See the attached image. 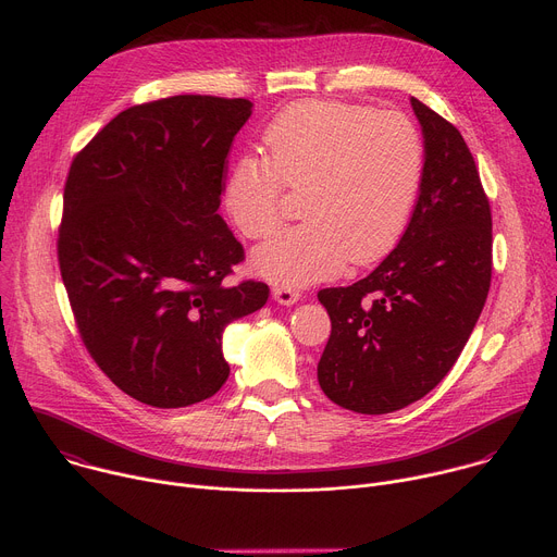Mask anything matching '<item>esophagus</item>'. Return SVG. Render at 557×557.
<instances>
[{"mask_svg":"<svg viewBox=\"0 0 557 557\" xmlns=\"http://www.w3.org/2000/svg\"><path fill=\"white\" fill-rule=\"evenodd\" d=\"M273 297H275L277 304L290 306V304H295L301 295H299V290H295V288H290V286H275V288H273Z\"/></svg>","mask_w":557,"mask_h":557,"instance_id":"34e87169","label":"esophagus"}]
</instances>
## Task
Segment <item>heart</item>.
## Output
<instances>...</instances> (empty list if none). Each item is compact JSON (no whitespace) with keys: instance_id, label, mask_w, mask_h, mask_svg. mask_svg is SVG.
Wrapping results in <instances>:
<instances>
[{"instance_id":"heart-1","label":"heart","mask_w":557,"mask_h":557,"mask_svg":"<svg viewBox=\"0 0 557 557\" xmlns=\"http://www.w3.org/2000/svg\"><path fill=\"white\" fill-rule=\"evenodd\" d=\"M267 156L237 158L224 183V211L249 240L282 224L284 187L304 191V224L253 253V269L282 286L331 280L346 264L383 258L414 211L425 147L401 112L337 101H299L264 132Z\"/></svg>"}]
</instances>
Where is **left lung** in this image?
<instances>
[{"label":"left lung","instance_id":"left-lung-1","mask_svg":"<svg viewBox=\"0 0 557 557\" xmlns=\"http://www.w3.org/2000/svg\"><path fill=\"white\" fill-rule=\"evenodd\" d=\"M410 101L425 147L410 224L368 277L317 293L333 324L317 381L359 414L401 410L434 389L492 284V209L473 156L449 121Z\"/></svg>","mask_w":557,"mask_h":557}]
</instances>
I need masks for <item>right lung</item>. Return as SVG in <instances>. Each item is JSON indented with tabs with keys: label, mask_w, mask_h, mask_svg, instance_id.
Wrapping results in <instances>:
<instances>
[{
	"label": "right lung",
	"mask_w": 557,
	"mask_h": 557,
	"mask_svg": "<svg viewBox=\"0 0 557 557\" xmlns=\"http://www.w3.org/2000/svg\"><path fill=\"white\" fill-rule=\"evenodd\" d=\"M253 103L178 95L116 114L74 156L57 256L90 357L132 399L185 408L228 376L224 329L269 286L220 218L226 156Z\"/></svg>",
	"instance_id": "add662e5"
}]
</instances>
